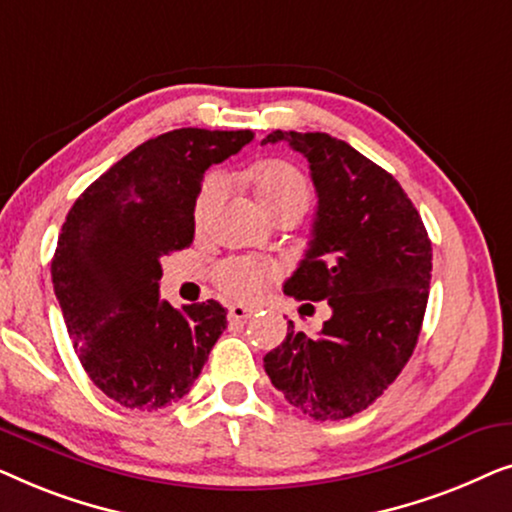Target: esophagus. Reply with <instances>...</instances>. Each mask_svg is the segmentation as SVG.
Listing matches in <instances>:
<instances>
[{
  "label": "esophagus",
  "instance_id": "esophagus-1",
  "mask_svg": "<svg viewBox=\"0 0 512 512\" xmlns=\"http://www.w3.org/2000/svg\"><path fill=\"white\" fill-rule=\"evenodd\" d=\"M251 314H254V307H247V305H240V303H235V305L228 307V317L235 319V321L249 319Z\"/></svg>",
  "mask_w": 512,
  "mask_h": 512
}]
</instances>
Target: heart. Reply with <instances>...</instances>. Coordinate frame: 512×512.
<instances>
[{"label":"heart","mask_w":512,"mask_h":512,"mask_svg":"<svg viewBox=\"0 0 512 512\" xmlns=\"http://www.w3.org/2000/svg\"><path fill=\"white\" fill-rule=\"evenodd\" d=\"M223 191H226V177L219 172L209 174L200 188L198 200H195V221L200 223L207 219V214L221 200ZM254 193L258 202L270 214L286 207H296L303 212L307 200H310V188H307L305 177L296 167L284 163V160H270V163L256 167ZM275 275L277 268L272 263L254 261V258H230V261L221 263L219 270H216V284L228 296L251 300L268 286V282Z\"/></svg>","instance_id":"heart-1"}]
</instances>
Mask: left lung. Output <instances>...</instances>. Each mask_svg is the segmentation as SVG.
Instances as JSON below:
<instances>
[{"mask_svg":"<svg viewBox=\"0 0 512 512\" xmlns=\"http://www.w3.org/2000/svg\"><path fill=\"white\" fill-rule=\"evenodd\" d=\"M310 163L317 191L310 249L284 293L328 300L317 338L289 321L282 345L265 354L270 382L314 419L366 410L396 380L417 345L431 284V240L401 184L373 160L326 132L275 130Z\"/></svg>","mask_w":512,"mask_h":512,"instance_id":"left-lung-1","label":"left lung"}]
</instances>
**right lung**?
I'll return each mask as SVG.
<instances>
[{
  "instance_id": "1",
  "label": "right lung",
  "mask_w": 512,
  "mask_h": 512,
  "mask_svg": "<svg viewBox=\"0 0 512 512\" xmlns=\"http://www.w3.org/2000/svg\"><path fill=\"white\" fill-rule=\"evenodd\" d=\"M251 130L181 128L139 144L79 195L51 263L67 333L97 389L130 410H160L191 391L226 310L160 300V258L186 249L209 167Z\"/></svg>"
}]
</instances>
